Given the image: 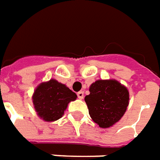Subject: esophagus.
<instances>
[{
    "instance_id": "1",
    "label": "esophagus",
    "mask_w": 160,
    "mask_h": 160,
    "mask_svg": "<svg viewBox=\"0 0 160 160\" xmlns=\"http://www.w3.org/2000/svg\"><path fill=\"white\" fill-rule=\"evenodd\" d=\"M77 96H78V98L80 99H82L84 98V92L82 91L79 92L77 93Z\"/></svg>"
}]
</instances>
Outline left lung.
<instances>
[{"mask_svg": "<svg viewBox=\"0 0 160 160\" xmlns=\"http://www.w3.org/2000/svg\"><path fill=\"white\" fill-rule=\"evenodd\" d=\"M89 92L85 101L91 118L100 127H112L127 111L129 92L117 80H97L92 84Z\"/></svg>", "mask_w": 160, "mask_h": 160, "instance_id": "8db88e82", "label": "left lung"}]
</instances>
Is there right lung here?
I'll return each mask as SVG.
<instances>
[{"mask_svg":"<svg viewBox=\"0 0 160 160\" xmlns=\"http://www.w3.org/2000/svg\"><path fill=\"white\" fill-rule=\"evenodd\" d=\"M75 92L55 80L39 85L33 95V103L38 115L45 121L61 119L70 101L75 100Z\"/></svg>","mask_w":160,"mask_h":160,"instance_id":"right-lung-1","label":"right lung"}]
</instances>
